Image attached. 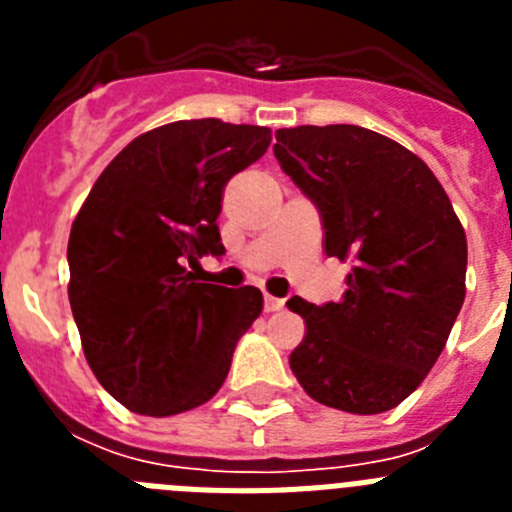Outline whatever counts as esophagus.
<instances>
[{
	"mask_svg": "<svg viewBox=\"0 0 512 512\" xmlns=\"http://www.w3.org/2000/svg\"><path fill=\"white\" fill-rule=\"evenodd\" d=\"M282 307H284L282 297H271V295L264 297V310L266 312H277V310H282Z\"/></svg>",
	"mask_w": 512,
	"mask_h": 512,
	"instance_id": "obj_1",
	"label": "esophagus"
}]
</instances>
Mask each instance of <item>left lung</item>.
Instances as JSON below:
<instances>
[{
	"instance_id": "8db88e82",
	"label": "left lung",
	"mask_w": 512,
	"mask_h": 512,
	"mask_svg": "<svg viewBox=\"0 0 512 512\" xmlns=\"http://www.w3.org/2000/svg\"><path fill=\"white\" fill-rule=\"evenodd\" d=\"M274 156L318 207L325 253L351 261L341 302H287L307 328L289 366L328 408H397L433 369L467 295V235L449 194L413 151L359 125L282 128Z\"/></svg>"
}]
</instances>
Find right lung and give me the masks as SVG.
I'll return each instance as SVG.
<instances>
[{"label": "right lung", "instance_id": "obj_1", "mask_svg": "<svg viewBox=\"0 0 512 512\" xmlns=\"http://www.w3.org/2000/svg\"><path fill=\"white\" fill-rule=\"evenodd\" d=\"M271 130L179 120L138 135L99 174L69 235V302L94 377L120 405L166 418L210 400L238 338L261 315L256 287L197 282L223 256L217 215L230 176Z\"/></svg>", "mask_w": 512, "mask_h": 512}]
</instances>
